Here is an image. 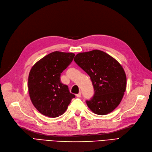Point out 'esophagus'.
I'll list each match as a JSON object with an SVG mask.
<instances>
[{
    "instance_id": "1",
    "label": "esophagus",
    "mask_w": 152,
    "mask_h": 152,
    "mask_svg": "<svg viewBox=\"0 0 152 152\" xmlns=\"http://www.w3.org/2000/svg\"><path fill=\"white\" fill-rule=\"evenodd\" d=\"M76 96H77V97H78V98L80 97H81V92H80L78 94H76Z\"/></svg>"
}]
</instances>
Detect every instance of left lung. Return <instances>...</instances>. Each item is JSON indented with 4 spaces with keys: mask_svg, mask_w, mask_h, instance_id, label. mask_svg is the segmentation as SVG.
<instances>
[{
    "mask_svg": "<svg viewBox=\"0 0 152 152\" xmlns=\"http://www.w3.org/2000/svg\"><path fill=\"white\" fill-rule=\"evenodd\" d=\"M74 61L89 75L94 95L86 101L96 114L111 113L121 102L126 87V76L122 66L111 56L101 50L78 53Z\"/></svg>",
    "mask_w": 152,
    "mask_h": 152,
    "instance_id": "1",
    "label": "left lung"
}]
</instances>
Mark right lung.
Here are the masks:
<instances>
[{"label":"right lung","mask_w":152,"mask_h":152,"mask_svg":"<svg viewBox=\"0 0 152 152\" xmlns=\"http://www.w3.org/2000/svg\"><path fill=\"white\" fill-rule=\"evenodd\" d=\"M74 56L72 53L54 51L31 68L28 77L29 97L36 109L46 116L62 115L75 97L60 81L61 73L71 64Z\"/></svg>","instance_id":"1"}]
</instances>
